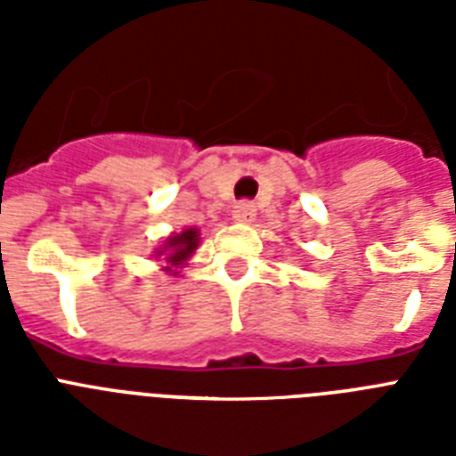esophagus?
Here are the masks:
<instances>
[{
  "label": "esophagus",
  "instance_id": "1",
  "mask_svg": "<svg viewBox=\"0 0 456 456\" xmlns=\"http://www.w3.org/2000/svg\"><path fill=\"white\" fill-rule=\"evenodd\" d=\"M234 220L241 222V224H248V222L256 220V206L250 200H241L239 206H234Z\"/></svg>",
  "mask_w": 456,
  "mask_h": 456
}]
</instances>
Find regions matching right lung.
<instances>
[{
    "label": "right lung",
    "mask_w": 456,
    "mask_h": 456,
    "mask_svg": "<svg viewBox=\"0 0 456 456\" xmlns=\"http://www.w3.org/2000/svg\"><path fill=\"white\" fill-rule=\"evenodd\" d=\"M200 246V232L196 227H186L182 232H172L165 236L163 246L156 248V260H160V270L170 277H179V272L184 270L191 256Z\"/></svg>",
    "instance_id": "obj_1"
}]
</instances>
